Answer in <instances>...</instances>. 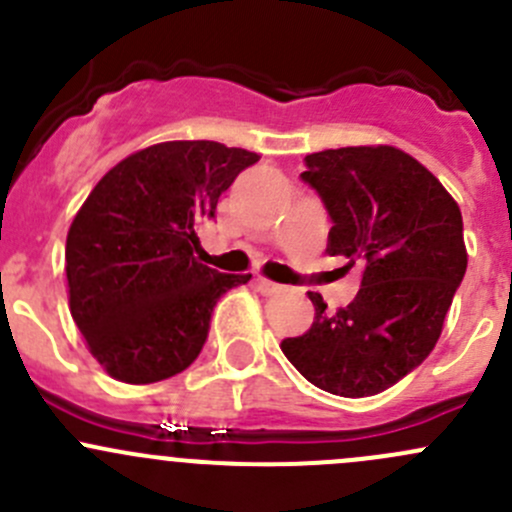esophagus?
I'll return each instance as SVG.
<instances>
[{
	"label": "esophagus",
	"instance_id": "obj_1",
	"mask_svg": "<svg viewBox=\"0 0 512 512\" xmlns=\"http://www.w3.org/2000/svg\"><path fill=\"white\" fill-rule=\"evenodd\" d=\"M255 285H257V289H260L262 294H277V292H282V289H285L282 285H275V282L265 280V277H257Z\"/></svg>",
	"mask_w": 512,
	"mask_h": 512
}]
</instances>
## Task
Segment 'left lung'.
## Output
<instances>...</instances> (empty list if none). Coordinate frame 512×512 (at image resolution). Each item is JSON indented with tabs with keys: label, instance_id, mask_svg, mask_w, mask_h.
Segmentation results:
<instances>
[{
	"label": "left lung",
	"instance_id": "left-lung-1",
	"mask_svg": "<svg viewBox=\"0 0 512 512\" xmlns=\"http://www.w3.org/2000/svg\"><path fill=\"white\" fill-rule=\"evenodd\" d=\"M299 178L322 198L329 255L361 262V289L337 314L282 342L294 369L329 394L361 399L394 386L436 347L468 267L456 200L416 158L391 146L312 153Z\"/></svg>",
	"mask_w": 512,
	"mask_h": 512
}]
</instances>
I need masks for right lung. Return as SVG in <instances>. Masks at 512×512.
Returning a JSON list of instances; mask_svg holds the SVG:
<instances>
[{"label":"right lung","instance_id":"obj_1","mask_svg":"<svg viewBox=\"0 0 512 512\" xmlns=\"http://www.w3.org/2000/svg\"><path fill=\"white\" fill-rule=\"evenodd\" d=\"M257 160L215 141L158 143L108 170L81 205L66 237L69 307L113 379H170L203 352L218 299L252 275L195 260L198 225Z\"/></svg>","mask_w":512,"mask_h":512}]
</instances>
